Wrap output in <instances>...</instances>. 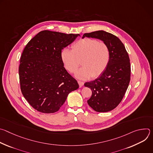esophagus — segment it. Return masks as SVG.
<instances>
[{
	"label": "esophagus",
	"mask_w": 153,
	"mask_h": 153,
	"mask_svg": "<svg viewBox=\"0 0 153 153\" xmlns=\"http://www.w3.org/2000/svg\"><path fill=\"white\" fill-rule=\"evenodd\" d=\"M78 83H79V85L80 87H81V86H83V85H84V83H83V82L80 81V80H78Z\"/></svg>",
	"instance_id": "34e87169"
}]
</instances>
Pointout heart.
Returning <instances> with one entry per match:
<instances>
[{
    "mask_svg": "<svg viewBox=\"0 0 153 153\" xmlns=\"http://www.w3.org/2000/svg\"><path fill=\"white\" fill-rule=\"evenodd\" d=\"M110 50L104 42L84 38L76 42L71 50L64 49L61 53L62 60L66 70L75 73L81 65L82 67L76 73L80 79L97 77L106 69L110 60Z\"/></svg>",
    "mask_w": 153,
    "mask_h": 153,
    "instance_id": "b5f03b06",
    "label": "heart"
}]
</instances>
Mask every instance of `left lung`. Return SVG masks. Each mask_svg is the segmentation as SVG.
I'll use <instances>...</instances> for the list:
<instances>
[{
  "mask_svg": "<svg viewBox=\"0 0 153 153\" xmlns=\"http://www.w3.org/2000/svg\"><path fill=\"white\" fill-rule=\"evenodd\" d=\"M99 39L110 50V60L105 71L94 80L84 85L92 91L88 104L97 112L113 110L120 103L130 81L131 66L123 43L116 36L102 30L85 33L82 37Z\"/></svg>",
  "mask_w": 153,
  "mask_h": 153,
  "instance_id": "8db88e82",
  "label": "left lung"
}]
</instances>
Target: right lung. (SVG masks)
<instances>
[{
  "instance_id": "add662e5",
  "label": "right lung",
  "mask_w": 153,
  "mask_h": 153,
  "mask_svg": "<svg viewBox=\"0 0 153 153\" xmlns=\"http://www.w3.org/2000/svg\"><path fill=\"white\" fill-rule=\"evenodd\" d=\"M78 36L44 30L25 46L19 67L20 90L37 111H57L68 94L79 88L77 80L64 68L61 58L62 49Z\"/></svg>"
}]
</instances>
